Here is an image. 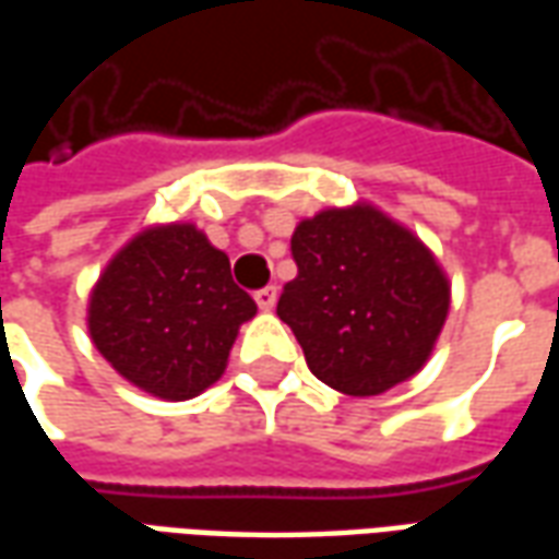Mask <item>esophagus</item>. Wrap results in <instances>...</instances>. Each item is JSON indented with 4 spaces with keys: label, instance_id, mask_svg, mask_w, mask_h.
Segmentation results:
<instances>
[{
    "label": "esophagus",
    "instance_id": "1",
    "mask_svg": "<svg viewBox=\"0 0 559 559\" xmlns=\"http://www.w3.org/2000/svg\"><path fill=\"white\" fill-rule=\"evenodd\" d=\"M254 302L260 305V311H272L275 308V302H278V287H263V290L254 293Z\"/></svg>",
    "mask_w": 559,
    "mask_h": 559
}]
</instances>
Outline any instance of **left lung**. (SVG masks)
Instances as JSON below:
<instances>
[{
    "instance_id": "1",
    "label": "left lung",
    "mask_w": 559,
    "mask_h": 559,
    "mask_svg": "<svg viewBox=\"0 0 559 559\" xmlns=\"http://www.w3.org/2000/svg\"><path fill=\"white\" fill-rule=\"evenodd\" d=\"M290 251L299 275L278 317L317 380L368 399L421 371L449 314V278L419 236L356 203L299 221Z\"/></svg>"
}]
</instances>
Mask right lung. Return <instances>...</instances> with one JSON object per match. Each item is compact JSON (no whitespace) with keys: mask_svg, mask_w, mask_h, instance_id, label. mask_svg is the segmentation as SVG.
<instances>
[{"mask_svg":"<svg viewBox=\"0 0 559 559\" xmlns=\"http://www.w3.org/2000/svg\"><path fill=\"white\" fill-rule=\"evenodd\" d=\"M254 314L206 233L160 224L107 263L90 296V335L128 383L188 401L224 374L239 326Z\"/></svg>","mask_w":559,"mask_h":559,"instance_id":"obj_1","label":"right lung"}]
</instances>
